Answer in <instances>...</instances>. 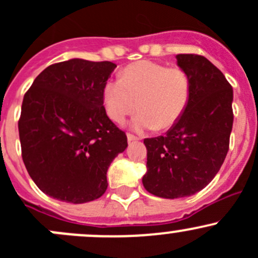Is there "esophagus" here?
Segmentation results:
<instances>
[{
    "instance_id": "1",
    "label": "esophagus",
    "mask_w": 258,
    "mask_h": 258,
    "mask_svg": "<svg viewBox=\"0 0 258 258\" xmlns=\"http://www.w3.org/2000/svg\"><path fill=\"white\" fill-rule=\"evenodd\" d=\"M126 138H128V142H134V140L139 139V138L135 137V135H133V134H130V133H128V134H126Z\"/></svg>"
}]
</instances>
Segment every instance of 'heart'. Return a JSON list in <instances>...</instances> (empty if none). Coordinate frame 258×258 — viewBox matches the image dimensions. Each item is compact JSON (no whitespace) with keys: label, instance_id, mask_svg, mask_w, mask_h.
Masks as SVG:
<instances>
[{"label":"heart","instance_id":"obj_1","mask_svg":"<svg viewBox=\"0 0 258 258\" xmlns=\"http://www.w3.org/2000/svg\"><path fill=\"white\" fill-rule=\"evenodd\" d=\"M190 91L187 71L143 60L126 66L120 79L106 81L101 98L106 114L115 123H123L137 105L139 110L132 120L133 129L164 130L182 116Z\"/></svg>","mask_w":258,"mask_h":258}]
</instances>
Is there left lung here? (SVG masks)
Wrapping results in <instances>:
<instances>
[{"label":"left lung","instance_id":"8db88e82","mask_svg":"<svg viewBox=\"0 0 258 258\" xmlns=\"http://www.w3.org/2000/svg\"><path fill=\"white\" fill-rule=\"evenodd\" d=\"M177 63L192 84L188 105L165 135L147 138L143 185L160 198H182L202 190L218 173L229 148L233 90L205 56L179 53Z\"/></svg>","mask_w":258,"mask_h":258}]
</instances>
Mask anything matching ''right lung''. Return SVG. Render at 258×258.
Segmentation results:
<instances>
[{"instance_id":"1","label":"right lung","mask_w":258,"mask_h":258,"mask_svg":"<svg viewBox=\"0 0 258 258\" xmlns=\"http://www.w3.org/2000/svg\"><path fill=\"white\" fill-rule=\"evenodd\" d=\"M110 61L71 58L47 66L25 94L19 120L22 160L45 195L69 203L98 200L128 139L106 115Z\"/></svg>"}]
</instances>
